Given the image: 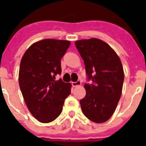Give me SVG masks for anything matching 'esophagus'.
Masks as SVG:
<instances>
[{
  "label": "esophagus",
  "instance_id": "1",
  "mask_svg": "<svg viewBox=\"0 0 146 146\" xmlns=\"http://www.w3.org/2000/svg\"><path fill=\"white\" fill-rule=\"evenodd\" d=\"M81 84H82V82H81V81H80V80L75 82H72V85H73V86H74V87L79 86H80Z\"/></svg>",
  "mask_w": 146,
  "mask_h": 146
}]
</instances>
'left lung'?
<instances>
[{
    "label": "left lung",
    "instance_id": "1",
    "mask_svg": "<svg viewBox=\"0 0 146 146\" xmlns=\"http://www.w3.org/2000/svg\"><path fill=\"white\" fill-rule=\"evenodd\" d=\"M84 60L88 80L86 96L80 100L84 115L95 123H104L111 117L121 98L124 72L116 52L98 38L75 41Z\"/></svg>",
    "mask_w": 146,
    "mask_h": 146
}]
</instances>
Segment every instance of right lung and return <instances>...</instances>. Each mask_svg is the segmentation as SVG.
<instances>
[{"instance_id":"right-lung-1","label":"right lung","mask_w":146,"mask_h":146,"mask_svg":"<svg viewBox=\"0 0 146 146\" xmlns=\"http://www.w3.org/2000/svg\"><path fill=\"white\" fill-rule=\"evenodd\" d=\"M71 44L68 40L44 39L27 49L20 64L18 82L31 115L42 123L55 120L71 94V83L55 80L61 74L62 58Z\"/></svg>"}]
</instances>
